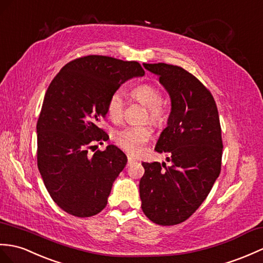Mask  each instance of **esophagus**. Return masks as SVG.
<instances>
[{
  "instance_id": "obj_1",
  "label": "esophagus",
  "mask_w": 263,
  "mask_h": 263,
  "mask_svg": "<svg viewBox=\"0 0 263 263\" xmlns=\"http://www.w3.org/2000/svg\"><path fill=\"white\" fill-rule=\"evenodd\" d=\"M133 162H136V159L132 156H127V164H131Z\"/></svg>"
}]
</instances>
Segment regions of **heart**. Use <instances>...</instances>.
Segmentation results:
<instances>
[{"label": "heart", "instance_id": "1", "mask_svg": "<svg viewBox=\"0 0 263 263\" xmlns=\"http://www.w3.org/2000/svg\"><path fill=\"white\" fill-rule=\"evenodd\" d=\"M131 95L138 103L148 109L146 119L156 125L160 124L164 118L162 106V95L155 84L144 83L134 87ZM124 97L120 90H114L106 102V113L113 121H119L123 117ZM151 129L148 125H129L122 127L113 133V140L120 148L129 154L136 155L142 150L143 145L151 137Z\"/></svg>", "mask_w": 263, "mask_h": 263}]
</instances>
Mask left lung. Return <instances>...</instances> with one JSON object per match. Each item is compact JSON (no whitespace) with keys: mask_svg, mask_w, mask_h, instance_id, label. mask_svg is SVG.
Listing matches in <instances>:
<instances>
[{"mask_svg":"<svg viewBox=\"0 0 263 263\" xmlns=\"http://www.w3.org/2000/svg\"><path fill=\"white\" fill-rule=\"evenodd\" d=\"M159 76L172 100L168 125L156 151L173 164L143 162L140 180L141 209L162 227L191 217L214 185L222 166V131L214 97L205 85L179 66L143 64Z\"/></svg>","mask_w":263,"mask_h":263,"instance_id":"8db88e82","label":"left lung"}]
</instances>
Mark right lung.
<instances>
[{
    "label": "right lung",
    "instance_id": "1",
    "mask_svg": "<svg viewBox=\"0 0 263 263\" xmlns=\"http://www.w3.org/2000/svg\"><path fill=\"white\" fill-rule=\"evenodd\" d=\"M143 75L138 62L89 54L66 64L49 85L36 122V163L49 195L68 214L89 217L106 206L126 156L115 145L88 152L107 141L99 122L108 96Z\"/></svg>",
    "mask_w": 263,
    "mask_h": 263
}]
</instances>
